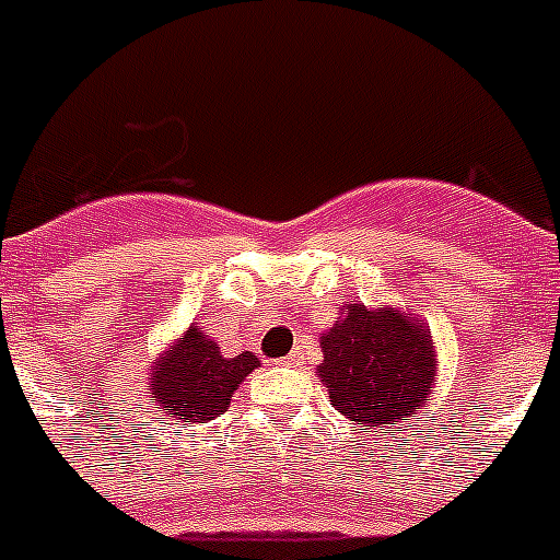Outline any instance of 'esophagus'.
Returning a JSON list of instances; mask_svg holds the SVG:
<instances>
[{"label": "esophagus", "instance_id": "esophagus-1", "mask_svg": "<svg viewBox=\"0 0 560 560\" xmlns=\"http://www.w3.org/2000/svg\"><path fill=\"white\" fill-rule=\"evenodd\" d=\"M283 364H285V368H296V364H300V355H296V353H291L289 359L283 361Z\"/></svg>", "mask_w": 560, "mask_h": 560}]
</instances>
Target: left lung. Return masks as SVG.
Here are the masks:
<instances>
[{"label":"left lung","instance_id":"left-lung-1","mask_svg":"<svg viewBox=\"0 0 560 560\" xmlns=\"http://www.w3.org/2000/svg\"><path fill=\"white\" fill-rule=\"evenodd\" d=\"M316 375L328 398L355 427L400 432L432 400L438 350L423 319L400 308L341 305L334 328L319 336ZM375 434V438H378Z\"/></svg>","mask_w":560,"mask_h":560}]
</instances>
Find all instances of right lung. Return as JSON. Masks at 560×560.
Masks as SVG:
<instances>
[{
  "mask_svg": "<svg viewBox=\"0 0 560 560\" xmlns=\"http://www.w3.org/2000/svg\"><path fill=\"white\" fill-rule=\"evenodd\" d=\"M260 368L255 353L244 350L235 359L221 355L219 341L199 323L173 339L148 370V404L176 423H207L226 412L235 389L252 370Z\"/></svg>",
  "mask_w": 560,
  "mask_h": 560,
  "instance_id": "obj_1",
  "label": "right lung"
}]
</instances>
